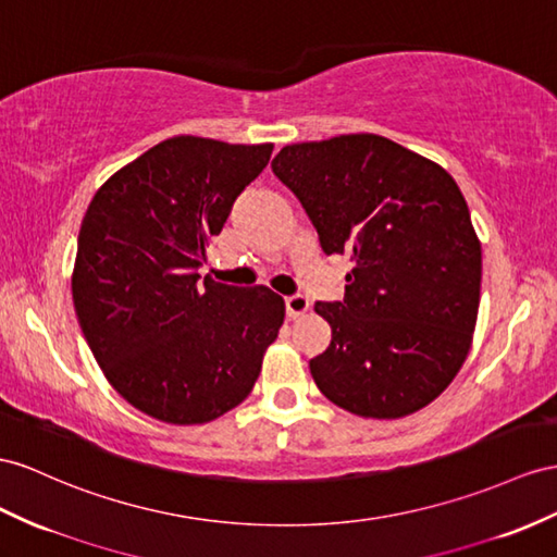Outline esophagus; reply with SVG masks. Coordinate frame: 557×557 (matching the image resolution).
<instances>
[{"label": "esophagus", "instance_id": "34e87169", "mask_svg": "<svg viewBox=\"0 0 557 557\" xmlns=\"http://www.w3.org/2000/svg\"><path fill=\"white\" fill-rule=\"evenodd\" d=\"M284 306H287V318L289 320L301 318L310 310V301H308V296H304V294L287 296V298H284Z\"/></svg>", "mask_w": 557, "mask_h": 557}]
</instances>
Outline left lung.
I'll list each match as a JSON object with an SVG mask.
<instances>
[{"label": "left lung", "mask_w": 557, "mask_h": 557, "mask_svg": "<svg viewBox=\"0 0 557 557\" xmlns=\"http://www.w3.org/2000/svg\"><path fill=\"white\" fill-rule=\"evenodd\" d=\"M273 174L304 205L324 253H348L346 296L315 304L332 344L310 360L326 400L364 419L431 405L473 341L482 249L459 185L376 134L284 146Z\"/></svg>", "instance_id": "obj_1"}]
</instances>
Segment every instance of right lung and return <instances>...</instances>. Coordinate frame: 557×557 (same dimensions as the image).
<instances>
[{"mask_svg": "<svg viewBox=\"0 0 557 557\" xmlns=\"http://www.w3.org/2000/svg\"><path fill=\"white\" fill-rule=\"evenodd\" d=\"M273 143L174 136L112 174L84 213L73 301L110 386L143 414L193 425L251 393L284 322L282 296L197 268Z\"/></svg>", "mask_w": 557, "mask_h": 557, "instance_id": "right-lung-1", "label": "right lung"}]
</instances>
